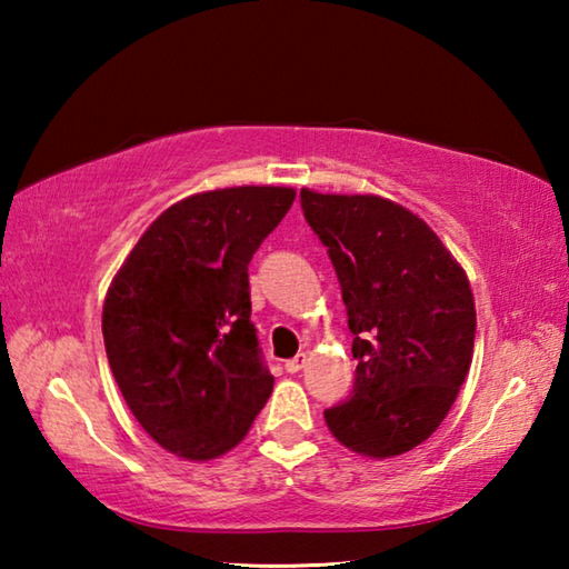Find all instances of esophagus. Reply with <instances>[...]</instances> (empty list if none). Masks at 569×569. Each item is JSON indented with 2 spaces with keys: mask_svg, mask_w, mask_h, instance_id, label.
Listing matches in <instances>:
<instances>
[{
  "mask_svg": "<svg viewBox=\"0 0 569 569\" xmlns=\"http://www.w3.org/2000/svg\"><path fill=\"white\" fill-rule=\"evenodd\" d=\"M306 366V353H298V356H293V359H288L286 361V371L288 373H298Z\"/></svg>",
  "mask_w": 569,
  "mask_h": 569,
  "instance_id": "esophagus-1",
  "label": "esophagus"
}]
</instances>
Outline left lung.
<instances>
[{
    "label": "left lung",
    "instance_id": "left-lung-1",
    "mask_svg": "<svg viewBox=\"0 0 569 569\" xmlns=\"http://www.w3.org/2000/svg\"><path fill=\"white\" fill-rule=\"evenodd\" d=\"M353 333V389L326 409L331 435L387 459L435 435L467 379L477 311L465 271L421 218L379 196L303 188Z\"/></svg>",
    "mask_w": 569,
    "mask_h": 569
}]
</instances>
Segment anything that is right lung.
Masks as SVG:
<instances>
[{
    "label": "right lung",
    "mask_w": 569,
    "mask_h": 569,
    "mask_svg": "<svg viewBox=\"0 0 569 569\" xmlns=\"http://www.w3.org/2000/svg\"><path fill=\"white\" fill-rule=\"evenodd\" d=\"M293 198L273 186L190 196L142 233L114 276L102 308L112 377L134 419L172 455H226L271 397L248 263Z\"/></svg>",
    "instance_id": "1"
}]
</instances>
